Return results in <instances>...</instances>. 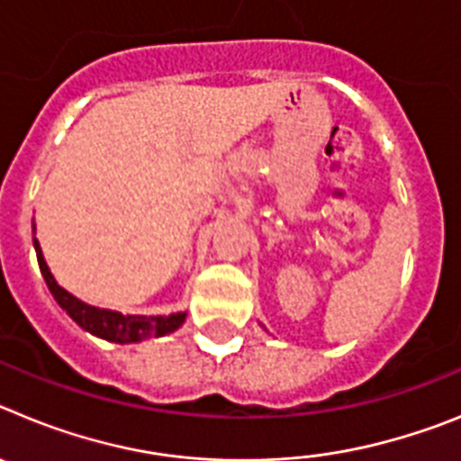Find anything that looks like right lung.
Masks as SVG:
<instances>
[{
    "label": "right lung",
    "mask_w": 461,
    "mask_h": 461,
    "mask_svg": "<svg viewBox=\"0 0 461 461\" xmlns=\"http://www.w3.org/2000/svg\"><path fill=\"white\" fill-rule=\"evenodd\" d=\"M36 258H39L41 275L46 279L48 288H50L52 297L57 304L71 316L76 323L83 330L92 332L94 337H101L105 341H115V344H133V341L149 339V337H164L168 332H175L186 319V312L170 313V316H129V313L110 312V309L92 307V304L80 303L78 297H73L71 293L64 291L55 281L52 272L48 270L43 251L39 247V240H34Z\"/></svg>",
    "instance_id": "right-lung-1"
}]
</instances>
